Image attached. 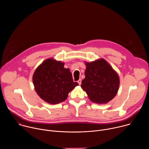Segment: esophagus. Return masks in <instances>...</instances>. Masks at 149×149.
Masks as SVG:
<instances>
[{"label": "esophagus", "instance_id": "34e87169", "mask_svg": "<svg viewBox=\"0 0 149 149\" xmlns=\"http://www.w3.org/2000/svg\"><path fill=\"white\" fill-rule=\"evenodd\" d=\"M81 81H82L81 79H79L78 81V83L79 85H81Z\"/></svg>", "mask_w": 149, "mask_h": 149}]
</instances>
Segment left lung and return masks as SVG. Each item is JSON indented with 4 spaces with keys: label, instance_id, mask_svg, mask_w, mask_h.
<instances>
[{
    "label": "left lung",
    "instance_id": "8db88e82",
    "mask_svg": "<svg viewBox=\"0 0 149 149\" xmlns=\"http://www.w3.org/2000/svg\"><path fill=\"white\" fill-rule=\"evenodd\" d=\"M85 78L81 88L86 92L89 99L97 104H105L117 94L119 77L109 63L104 59L86 62Z\"/></svg>",
    "mask_w": 149,
    "mask_h": 149
}]
</instances>
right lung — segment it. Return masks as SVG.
Returning <instances> with one entry per match:
<instances>
[{
    "label": "right lung",
    "mask_w": 149,
    "mask_h": 149,
    "mask_svg": "<svg viewBox=\"0 0 149 149\" xmlns=\"http://www.w3.org/2000/svg\"><path fill=\"white\" fill-rule=\"evenodd\" d=\"M64 63L53 58L44 61L36 69L32 77L35 90L45 101L56 104L64 101L68 93L78 84L74 82L68 68Z\"/></svg>",
    "instance_id": "obj_1"
}]
</instances>
